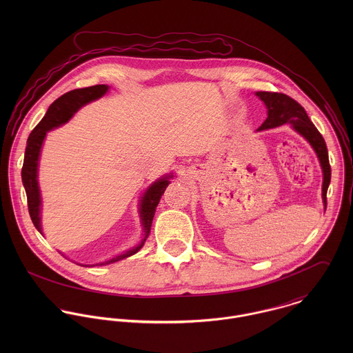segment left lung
<instances>
[{"label":"left lung","mask_w":353,"mask_h":353,"mask_svg":"<svg viewBox=\"0 0 353 353\" xmlns=\"http://www.w3.org/2000/svg\"><path fill=\"white\" fill-rule=\"evenodd\" d=\"M256 97H259L261 101H263L268 107V118L259 126L258 130L277 128L284 123H292L294 129L296 132H299L303 137H305L316 152L319 161H321L322 171H323L322 199H323L325 206H326V203H327L326 193H327V188L330 183L332 170H330L326 143H325L322 134L318 132L315 125L308 118L302 104H299L291 97L281 94V92H263V91L256 92Z\"/></svg>","instance_id":"left-lung-1"}]
</instances>
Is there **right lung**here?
I'll return each mask as SVG.
<instances>
[{"mask_svg":"<svg viewBox=\"0 0 353 353\" xmlns=\"http://www.w3.org/2000/svg\"><path fill=\"white\" fill-rule=\"evenodd\" d=\"M107 90H108L107 85L101 84V85H92V87H87V88L73 90V91L63 94L62 97H59L51 104L46 115L43 117V119L35 126V129L31 132V134L27 140L24 163H23V168H21V179H23V185H24V189L27 193V203H28V212H30L31 220L39 232L42 231L41 216H39L41 194H39V188H38L37 172H38V160H39L41 147L46 137V133L52 128H57V126L65 123L73 115V112H76L81 105L103 97L107 92ZM168 183H170V181H167V178L159 179L147 190V193L144 194V197L141 200V217H143V224L145 228V238L141 241V243L137 248L123 252V254H119V255L111 258L110 261L101 262L99 265L121 261L126 256L136 254L143 248L147 236L150 235L156 206L160 201Z\"/></svg>","mask_w":353,"mask_h":353,"instance_id":"right-lung-1","label":"right lung"}]
</instances>
